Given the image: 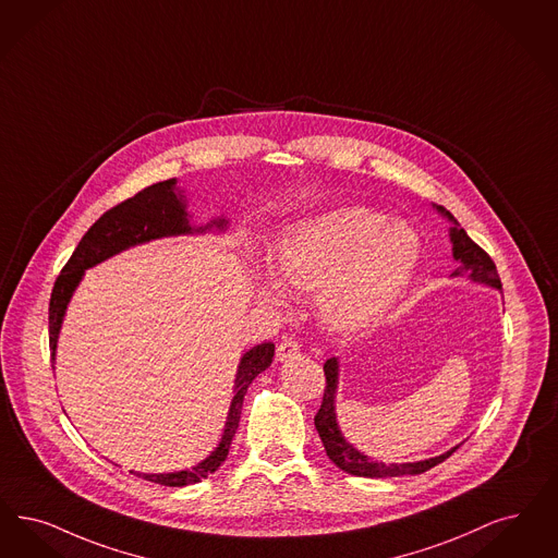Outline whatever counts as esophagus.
<instances>
[{
    "mask_svg": "<svg viewBox=\"0 0 558 558\" xmlns=\"http://www.w3.org/2000/svg\"><path fill=\"white\" fill-rule=\"evenodd\" d=\"M299 351H301V344L294 338H284L276 349V357L280 361H289V359L296 357Z\"/></svg>",
    "mask_w": 558,
    "mask_h": 558,
    "instance_id": "34e87169",
    "label": "esophagus"
}]
</instances>
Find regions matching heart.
<instances>
[{
    "label": "heart",
    "instance_id": "obj_1",
    "mask_svg": "<svg viewBox=\"0 0 558 558\" xmlns=\"http://www.w3.org/2000/svg\"><path fill=\"white\" fill-rule=\"evenodd\" d=\"M422 243L411 226L388 222L367 207H342L284 230L276 276L284 289L319 290V313L340 332L374 326L409 289ZM271 301L282 289L271 282Z\"/></svg>",
    "mask_w": 558,
    "mask_h": 558
}]
</instances>
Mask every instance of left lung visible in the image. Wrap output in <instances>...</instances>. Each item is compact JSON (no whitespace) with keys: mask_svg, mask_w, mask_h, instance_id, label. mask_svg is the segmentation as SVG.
I'll list each match as a JSON object with an SVG mask.
<instances>
[{"mask_svg":"<svg viewBox=\"0 0 558 558\" xmlns=\"http://www.w3.org/2000/svg\"><path fill=\"white\" fill-rule=\"evenodd\" d=\"M436 209L454 223L450 228V243H452V257L459 262V268L452 271V276H469L473 282H482L494 289H502L500 278L496 266L492 262L490 255L480 245H475L468 236V232L459 226V222L450 216V211H446L445 207ZM324 376H326V388H324V401L315 415V429L324 442L326 454L330 457V461L336 468L359 475V477H401V475H420L427 469L436 468L438 463H442L448 459L459 446L446 450L440 457H432L425 461L417 463H378L372 457L359 452L357 448L349 445L338 427L336 422V386H338V359H328L324 363Z\"/></svg>","mask_w":558,"mask_h":558,"instance_id":"8db88e82","label":"left lung"}]
</instances>
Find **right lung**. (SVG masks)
<instances>
[{
  "label": "right lung",
  "mask_w": 558,
  "mask_h": 558,
  "mask_svg": "<svg viewBox=\"0 0 558 558\" xmlns=\"http://www.w3.org/2000/svg\"><path fill=\"white\" fill-rule=\"evenodd\" d=\"M226 220H214L207 226L193 228L189 223L186 214V197L182 195L177 179L163 180L143 189L131 199L118 203L112 209H108L97 222L90 226L87 234L81 239L78 246L74 248L72 257L68 259L62 274L58 276L51 299H49V349H51V361L56 359V347H58V335L62 328V319L66 315L68 303L72 299V292L83 280L85 269L93 268L116 253L129 248V246L141 245L161 236H179V234H191V232H207L211 228L223 230ZM274 357V344L264 342L246 351L239 372L234 379V399L228 411V420L223 427L222 440L214 448V452L201 461L199 465L186 471H174V473H136L138 477L147 482H156L161 486H191L201 480L209 477L214 471L222 465L228 457V450L232 445V438L239 429L241 422V409L245 399L246 388L253 379L257 378L264 369H268Z\"/></svg>",
  "instance_id": "add662e5"
}]
</instances>
